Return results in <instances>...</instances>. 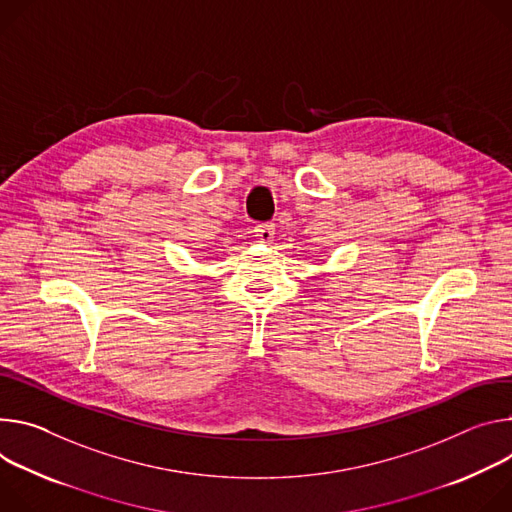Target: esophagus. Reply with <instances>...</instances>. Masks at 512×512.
<instances>
[{"mask_svg":"<svg viewBox=\"0 0 512 512\" xmlns=\"http://www.w3.org/2000/svg\"><path fill=\"white\" fill-rule=\"evenodd\" d=\"M256 238L262 242V244H268V242H272V238H274V225H270V223H260V225H256Z\"/></svg>","mask_w":512,"mask_h":512,"instance_id":"34e87169","label":"esophagus"}]
</instances>
